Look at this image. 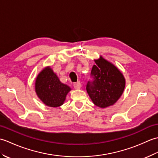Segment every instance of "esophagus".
Masks as SVG:
<instances>
[{"instance_id":"esophagus-1","label":"esophagus","mask_w":158,"mask_h":158,"mask_svg":"<svg viewBox=\"0 0 158 158\" xmlns=\"http://www.w3.org/2000/svg\"><path fill=\"white\" fill-rule=\"evenodd\" d=\"M73 85H74V88L77 89H79L81 88V83H79V82L75 83Z\"/></svg>"}]
</instances>
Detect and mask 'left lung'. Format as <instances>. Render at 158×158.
I'll list each match as a JSON object with an SVG mask.
<instances>
[{"label": "left lung", "mask_w": 158, "mask_h": 158, "mask_svg": "<svg viewBox=\"0 0 158 158\" xmlns=\"http://www.w3.org/2000/svg\"><path fill=\"white\" fill-rule=\"evenodd\" d=\"M91 76L86 90L93 103L105 109L113 105L122 95L126 86V79L122 73L111 62L102 56L94 60Z\"/></svg>", "instance_id": "obj_1"}]
</instances>
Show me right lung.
<instances>
[{"label": "right lung", "instance_id": "add662e5", "mask_svg": "<svg viewBox=\"0 0 158 158\" xmlns=\"http://www.w3.org/2000/svg\"><path fill=\"white\" fill-rule=\"evenodd\" d=\"M35 89L39 98L49 107L62 105L66 95L71 90L69 85L60 81L50 66L45 67L39 73L35 80Z\"/></svg>", "mask_w": 158, "mask_h": 158}]
</instances>
